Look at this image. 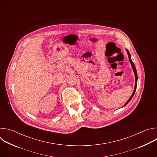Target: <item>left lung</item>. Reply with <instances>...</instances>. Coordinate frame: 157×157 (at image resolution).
I'll return each instance as SVG.
<instances>
[{"mask_svg":"<svg viewBox=\"0 0 157 157\" xmlns=\"http://www.w3.org/2000/svg\"><path fill=\"white\" fill-rule=\"evenodd\" d=\"M125 50H126L127 53V55H128V59H129L130 63V64H131V66H132V69H133V72H134V75H135L136 83H135V87H134V90H133V93H132V94L131 95V96H130V98L128 99V100L125 102V104H124V106H122V107H124V106H125V105H127V104L130 101V100H131V99H132V98H133V96L134 94H135V92H136V88H137V80H138L137 70H136V66H135V65H134V63H133V61H132V59H131V55H130V53H129V52H128V50L127 49H125Z\"/></svg>","mask_w":157,"mask_h":157,"instance_id":"8db88e82","label":"left lung"}]
</instances>
